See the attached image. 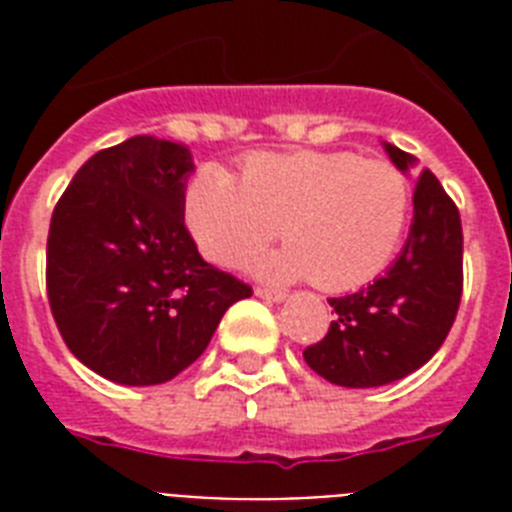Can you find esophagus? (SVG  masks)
I'll return each instance as SVG.
<instances>
[{"label": "esophagus", "mask_w": 512, "mask_h": 512, "mask_svg": "<svg viewBox=\"0 0 512 512\" xmlns=\"http://www.w3.org/2000/svg\"><path fill=\"white\" fill-rule=\"evenodd\" d=\"M255 295L263 297V300H268V303H281V300L287 297V292H281V289H271V287H255Z\"/></svg>", "instance_id": "1"}]
</instances>
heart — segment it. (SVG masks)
I'll return each instance as SVG.
<instances>
[{"mask_svg":"<svg viewBox=\"0 0 512 512\" xmlns=\"http://www.w3.org/2000/svg\"><path fill=\"white\" fill-rule=\"evenodd\" d=\"M412 191L404 172L350 151L252 154L239 180L201 167L185 185V217L201 252L239 265L281 228V279L348 292L377 279L404 239Z\"/></svg>","mask_w":512,"mask_h":512,"instance_id":"b5f03b06","label":"heart"}]
</instances>
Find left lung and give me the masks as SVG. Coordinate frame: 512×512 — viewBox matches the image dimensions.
Returning a JSON list of instances; mask_svg holds the SVG:
<instances>
[{"mask_svg": "<svg viewBox=\"0 0 512 512\" xmlns=\"http://www.w3.org/2000/svg\"><path fill=\"white\" fill-rule=\"evenodd\" d=\"M398 170L414 159L385 146ZM462 297L460 209L430 170L414 185L409 239L385 276L353 295L329 297L335 321L303 350L313 372L342 388L401 380L444 345Z\"/></svg>", "mask_w": 512, "mask_h": 512, "instance_id": "8db88e82", "label": "left lung"}]
</instances>
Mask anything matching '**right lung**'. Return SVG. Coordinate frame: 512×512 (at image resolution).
Masks as SVG:
<instances>
[{"label":"right lung","instance_id":"1","mask_svg":"<svg viewBox=\"0 0 512 512\" xmlns=\"http://www.w3.org/2000/svg\"><path fill=\"white\" fill-rule=\"evenodd\" d=\"M191 151L138 135L82 164L55 204L47 300L68 350L122 385L172 380L252 287L201 260L185 228Z\"/></svg>","mask_w":512,"mask_h":512}]
</instances>
